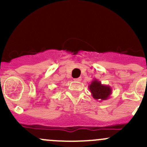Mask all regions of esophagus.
<instances>
[{"label":"esophagus","instance_id":"34e87169","mask_svg":"<svg viewBox=\"0 0 147 147\" xmlns=\"http://www.w3.org/2000/svg\"><path fill=\"white\" fill-rule=\"evenodd\" d=\"M82 80V78H75L74 79V81H76V82H80Z\"/></svg>","mask_w":147,"mask_h":147}]
</instances>
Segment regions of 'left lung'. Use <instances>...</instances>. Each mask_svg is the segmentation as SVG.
Masks as SVG:
<instances>
[{
    "label": "left lung",
    "mask_w": 147,
    "mask_h": 147,
    "mask_svg": "<svg viewBox=\"0 0 147 147\" xmlns=\"http://www.w3.org/2000/svg\"><path fill=\"white\" fill-rule=\"evenodd\" d=\"M89 90L94 100L103 101L108 100L112 94V88L110 86L102 84L101 82L94 79L88 86Z\"/></svg>",
    "instance_id": "1"
}]
</instances>
